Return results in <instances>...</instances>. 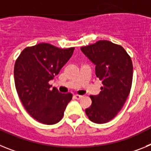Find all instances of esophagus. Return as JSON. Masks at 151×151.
<instances>
[{
    "label": "esophagus",
    "instance_id": "esophagus-1",
    "mask_svg": "<svg viewBox=\"0 0 151 151\" xmlns=\"http://www.w3.org/2000/svg\"><path fill=\"white\" fill-rule=\"evenodd\" d=\"M82 97H83L82 95H78V94H76V95H74V98L76 100H80Z\"/></svg>",
    "mask_w": 151,
    "mask_h": 151
}]
</instances>
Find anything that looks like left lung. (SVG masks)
I'll return each instance as SVG.
<instances>
[{
	"mask_svg": "<svg viewBox=\"0 0 151 151\" xmlns=\"http://www.w3.org/2000/svg\"><path fill=\"white\" fill-rule=\"evenodd\" d=\"M81 50L95 65V74L103 84L99 94L90 96L92 104L85 113L91 122L106 123L120 111L130 93L132 62L122 46L105 40Z\"/></svg>",
	"mask_w": 151,
	"mask_h": 151,
	"instance_id": "1",
	"label": "left lung"
}]
</instances>
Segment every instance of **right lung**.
Masks as SVG:
<instances>
[{
  "instance_id": "right-lung-1",
  "label": "right lung",
  "mask_w": 151,
  "mask_h": 151,
  "mask_svg": "<svg viewBox=\"0 0 151 151\" xmlns=\"http://www.w3.org/2000/svg\"><path fill=\"white\" fill-rule=\"evenodd\" d=\"M75 47L61 49L40 43L24 49L14 66L17 94L26 111L41 123L53 125L61 120L72 100L71 93L50 89L49 81L60 73L72 57Z\"/></svg>"
}]
</instances>
